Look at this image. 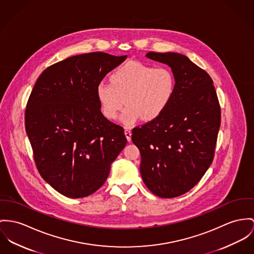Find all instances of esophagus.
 Listing matches in <instances>:
<instances>
[{
    "instance_id": "obj_1",
    "label": "esophagus",
    "mask_w": 254,
    "mask_h": 254,
    "mask_svg": "<svg viewBox=\"0 0 254 254\" xmlns=\"http://www.w3.org/2000/svg\"><path fill=\"white\" fill-rule=\"evenodd\" d=\"M125 134H126V137H127V141L130 142V141H131V131H130L129 129L126 128V129H125Z\"/></svg>"
}]
</instances>
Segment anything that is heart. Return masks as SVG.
<instances>
[{
	"instance_id": "obj_1",
	"label": "heart",
	"mask_w": 254,
	"mask_h": 254,
	"mask_svg": "<svg viewBox=\"0 0 254 254\" xmlns=\"http://www.w3.org/2000/svg\"><path fill=\"white\" fill-rule=\"evenodd\" d=\"M110 79L111 82L100 81L97 85L101 111L114 120L126 104L122 122L127 126H132L140 118L152 121L158 117L175 94V74L167 66L130 61L116 68Z\"/></svg>"
}]
</instances>
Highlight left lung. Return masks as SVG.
I'll return each mask as SVG.
<instances>
[{
    "instance_id": "left-lung-1",
    "label": "left lung",
    "mask_w": 254,
    "mask_h": 254,
    "mask_svg": "<svg viewBox=\"0 0 254 254\" xmlns=\"http://www.w3.org/2000/svg\"><path fill=\"white\" fill-rule=\"evenodd\" d=\"M168 64L176 90L158 117L132 129L141 154L140 173L151 192L173 198L190 190L211 166L220 127V105L211 76L179 53L149 52Z\"/></svg>"
}]
</instances>
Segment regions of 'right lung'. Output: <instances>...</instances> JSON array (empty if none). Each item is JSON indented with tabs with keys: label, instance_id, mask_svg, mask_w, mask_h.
Masks as SVG:
<instances>
[{
	"label": "right lung",
	"instance_id": "1",
	"mask_svg": "<svg viewBox=\"0 0 254 254\" xmlns=\"http://www.w3.org/2000/svg\"><path fill=\"white\" fill-rule=\"evenodd\" d=\"M127 56L92 52L48 66L25 111V128L39 174L69 198L96 192L127 140L123 127L104 117L97 85Z\"/></svg>",
	"mask_w": 254,
	"mask_h": 254
}]
</instances>
